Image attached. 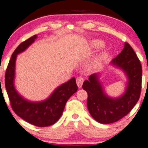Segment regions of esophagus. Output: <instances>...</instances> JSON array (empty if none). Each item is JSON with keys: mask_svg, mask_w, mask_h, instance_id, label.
<instances>
[{"mask_svg": "<svg viewBox=\"0 0 148 148\" xmlns=\"http://www.w3.org/2000/svg\"><path fill=\"white\" fill-rule=\"evenodd\" d=\"M84 82V78L82 76H79L76 78V84L78 85V87L79 88H80L82 87V86Z\"/></svg>", "mask_w": 148, "mask_h": 148, "instance_id": "obj_1", "label": "esophagus"}]
</instances>
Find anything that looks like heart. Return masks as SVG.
Returning a JSON list of instances; mask_svg holds the SVG:
<instances>
[{
    "instance_id": "1",
    "label": "heart",
    "mask_w": 148,
    "mask_h": 148,
    "mask_svg": "<svg viewBox=\"0 0 148 148\" xmlns=\"http://www.w3.org/2000/svg\"><path fill=\"white\" fill-rule=\"evenodd\" d=\"M92 45L94 48H100L101 46H102L103 42L101 40H94L92 42ZM106 56L105 53H102V54H100V56H98L99 60H102V59L104 58Z\"/></svg>"
}]
</instances>
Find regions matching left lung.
Listing matches in <instances>:
<instances>
[{"mask_svg":"<svg viewBox=\"0 0 148 148\" xmlns=\"http://www.w3.org/2000/svg\"><path fill=\"white\" fill-rule=\"evenodd\" d=\"M111 64L120 68L127 78L125 92L118 98H111L103 90L95 73L84 82L82 88L88 93V111L97 122L106 124L116 122L126 116L140 98L142 88V68L133 48L125 42L124 48Z\"/></svg>","mask_w":148,"mask_h":148,"instance_id":"1","label":"left lung"}]
</instances>
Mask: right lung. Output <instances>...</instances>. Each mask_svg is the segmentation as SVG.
Instances as JSON below:
<instances>
[{"label":"right lung","mask_w":148,"mask_h":148,"mask_svg":"<svg viewBox=\"0 0 148 148\" xmlns=\"http://www.w3.org/2000/svg\"><path fill=\"white\" fill-rule=\"evenodd\" d=\"M34 35L22 42L12 53L6 68L5 87L12 110L26 122L38 127H46L56 123L63 113L65 105L78 90L75 78L59 86L47 99L40 102H31L18 93L14 87L15 65L17 55L25 51L35 41Z\"/></svg>","instance_id":"obj_1"}]
</instances>
